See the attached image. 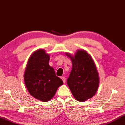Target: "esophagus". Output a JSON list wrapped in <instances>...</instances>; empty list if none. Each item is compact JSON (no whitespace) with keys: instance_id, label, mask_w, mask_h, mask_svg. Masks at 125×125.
<instances>
[{"instance_id":"obj_1","label":"esophagus","mask_w":125,"mask_h":125,"mask_svg":"<svg viewBox=\"0 0 125 125\" xmlns=\"http://www.w3.org/2000/svg\"><path fill=\"white\" fill-rule=\"evenodd\" d=\"M61 79L63 80V83H65V78L64 77H63V76L61 77Z\"/></svg>"}]
</instances>
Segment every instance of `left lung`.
<instances>
[{
	"mask_svg": "<svg viewBox=\"0 0 125 125\" xmlns=\"http://www.w3.org/2000/svg\"><path fill=\"white\" fill-rule=\"evenodd\" d=\"M71 59L72 69L67 84L76 100L84 102L95 94L99 86V75L92 57L85 50H78Z\"/></svg>",
	"mask_w": 125,
	"mask_h": 125,
	"instance_id": "left-lung-1",
	"label": "left lung"
}]
</instances>
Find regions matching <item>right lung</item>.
<instances>
[{"label": "right lung", "instance_id": "add662e5", "mask_svg": "<svg viewBox=\"0 0 125 125\" xmlns=\"http://www.w3.org/2000/svg\"><path fill=\"white\" fill-rule=\"evenodd\" d=\"M49 55L44 49H38L28 60L24 74L25 85L31 95L42 102L54 97L57 88L63 84L49 65Z\"/></svg>", "mask_w": 125, "mask_h": 125}]
</instances>
